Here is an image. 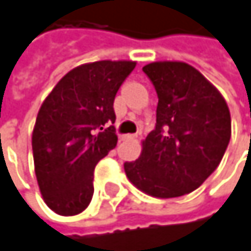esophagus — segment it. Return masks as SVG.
<instances>
[{"instance_id": "esophagus-1", "label": "esophagus", "mask_w": 251, "mask_h": 251, "mask_svg": "<svg viewBox=\"0 0 251 251\" xmlns=\"http://www.w3.org/2000/svg\"><path fill=\"white\" fill-rule=\"evenodd\" d=\"M135 138H136V135H132V133H127V135L121 136V139H122V141H133Z\"/></svg>"}]
</instances>
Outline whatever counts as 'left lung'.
Here are the masks:
<instances>
[{
  "mask_svg": "<svg viewBox=\"0 0 251 251\" xmlns=\"http://www.w3.org/2000/svg\"><path fill=\"white\" fill-rule=\"evenodd\" d=\"M142 71L157 96V125L142 141L126 177L152 198H177L198 189L221 163L231 138L226 99L196 68L180 61L151 62Z\"/></svg>",
  "mask_w": 251,
  "mask_h": 251,
  "instance_id": "8db88e82",
  "label": "left lung"
}]
</instances>
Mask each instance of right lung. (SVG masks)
<instances>
[{
  "label": "right lung",
  "mask_w": 251,
  "mask_h": 251,
  "mask_svg": "<svg viewBox=\"0 0 251 251\" xmlns=\"http://www.w3.org/2000/svg\"><path fill=\"white\" fill-rule=\"evenodd\" d=\"M135 65L82 64L43 100L31 133L34 173L45 203L58 215H76L90 205L94 167L118 144L115 126H103L115 124L116 93Z\"/></svg>",
  "instance_id": "right-lung-1"
}]
</instances>
